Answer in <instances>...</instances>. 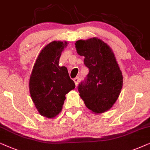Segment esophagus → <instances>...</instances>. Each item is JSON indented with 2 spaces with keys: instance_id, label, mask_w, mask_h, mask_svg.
<instances>
[{
  "instance_id": "esophagus-1",
  "label": "esophagus",
  "mask_w": 150,
  "mask_h": 150,
  "mask_svg": "<svg viewBox=\"0 0 150 150\" xmlns=\"http://www.w3.org/2000/svg\"><path fill=\"white\" fill-rule=\"evenodd\" d=\"M73 81H75V85H77L78 84V83H79V77H75V78H74L73 79Z\"/></svg>"
}]
</instances>
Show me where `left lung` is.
<instances>
[{"label":"left lung","mask_w":150,"mask_h":150,"mask_svg":"<svg viewBox=\"0 0 150 150\" xmlns=\"http://www.w3.org/2000/svg\"><path fill=\"white\" fill-rule=\"evenodd\" d=\"M77 53L84 56L88 74L79 83V96L88 108L102 113L112 108L119 97L123 76L112 51L101 40L91 38L75 43Z\"/></svg>","instance_id":"obj_1"}]
</instances>
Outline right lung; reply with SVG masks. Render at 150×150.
<instances>
[{"instance_id": "add662e5", "label": "right lung", "mask_w": 150, "mask_h": 150, "mask_svg": "<svg viewBox=\"0 0 150 150\" xmlns=\"http://www.w3.org/2000/svg\"><path fill=\"white\" fill-rule=\"evenodd\" d=\"M65 42L53 41L48 44L35 61L29 80L31 97L41 115L53 118L62 110L66 94L75 84L70 78L67 67H59Z\"/></svg>"}]
</instances>
